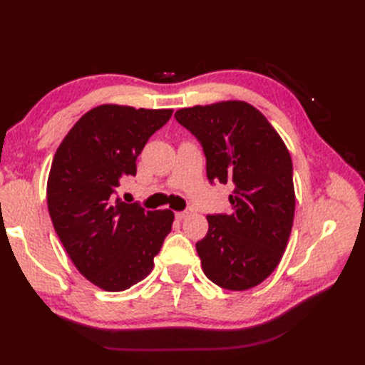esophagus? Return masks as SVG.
I'll return each mask as SVG.
<instances>
[{
	"label": "esophagus",
	"mask_w": 365,
	"mask_h": 365,
	"mask_svg": "<svg viewBox=\"0 0 365 365\" xmlns=\"http://www.w3.org/2000/svg\"><path fill=\"white\" fill-rule=\"evenodd\" d=\"M187 216H189V212H176V213H175V217L178 219V220H182V219H185Z\"/></svg>",
	"instance_id": "obj_1"
}]
</instances>
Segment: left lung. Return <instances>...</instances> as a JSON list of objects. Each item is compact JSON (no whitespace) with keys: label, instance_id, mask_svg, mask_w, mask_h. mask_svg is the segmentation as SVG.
<instances>
[{"label":"left lung","instance_id":"left-lung-1","mask_svg":"<svg viewBox=\"0 0 365 365\" xmlns=\"http://www.w3.org/2000/svg\"><path fill=\"white\" fill-rule=\"evenodd\" d=\"M176 120L201 141L210 182L231 184L230 215H208L196 244L207 277L247 291L269 277L291 236L295 192L292 160L279 132L242 101L182 108Z\"/></svg>","mask_w":365,"mask_h":365}]
</instances>
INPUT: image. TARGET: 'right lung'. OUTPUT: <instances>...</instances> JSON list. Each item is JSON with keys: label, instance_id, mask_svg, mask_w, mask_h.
<instances>
[{"label": "right lung", "instance_id": "right-lung-1", "mask_svg": "<svg viewBox=\"0 0 365 365\" xmlns=\"http://www.w3.org/2000/svg\"><path fill=\"white\" fill-rule=\"evenodd\" d=\"M172 113L98 105L76 121L53 157L47 205L54 231L77 271L103 291H125L148 277L172 230V210H145L115 197Z\"/></svg>", "mask_w": 365, "mask_h": 365}]
</instances>
